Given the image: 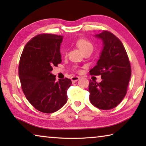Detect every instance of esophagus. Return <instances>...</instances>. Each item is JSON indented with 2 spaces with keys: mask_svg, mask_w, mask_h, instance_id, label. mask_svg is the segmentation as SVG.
<instances>
[{
  "mask_svg": "<svg viewBox=\"0 0 146 146\" xmlns=\"http://www.w3.org/2000/svg\"><path fill=\"white\" fill-rule=\"evenodd\" d=\"M79 79H80L79 76H73V77H71V81H72L73 82H75L76 81H78Z\"/></svg>",
  "mask_w": 146,
  "mask_h": 146,
  "instance_id": "esophagus-1",
  "label": "esophagus"
}]
</instances>
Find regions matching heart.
<instances>
[{
  "label": "heart",
  "mask_w": 146,
  "mask_h": 146,
  "mask_svg": "<svg viewBox=\"0 0 146 146\" xmlns=\"http://www.w3.org/2000/svg\"><path fill=\"white\" fill-rule=\"evenodd\" d=\"M76 45L78 48L80 49L82 52H84L85 51L93 49V45L90 41L86 40L85 38H80L76 41Z\"/></svg>",
  "instance_id": "obj_1"
}]
</instances>
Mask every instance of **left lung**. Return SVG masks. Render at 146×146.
Listing matches in <instances>:
<instances>
[{
  "label": "left lung",
  "mask_w": 146,
  "mask_h": 146,
  "mask_svg": "<svg viewBox=\"0 0 146 146\" xmlns=\"http://www.w3.org/2000/svg\"><path fill=\"white\" fill-rule=\"evenodd\" d=\"M95 36L102 40L103 48L90 74L100 75L102 80L99 83L90 80V100L97 108L108 110L119 104L126 95L131 69L126 51L115 35L104 31Z\"/></svg>",
  "instance_id": "8db88e82"
}]
</instances>
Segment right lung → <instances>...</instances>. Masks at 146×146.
Here are the masks:
<instances>
[{"label": "right lung", "instance_id": "add662e5", "mask_svg": "<svg viewBox=\"0 0 146 146\" xmlns=\"http://www.w3.org/2000/svg\"><path fill=\"white\" fill-rule=\"evenodd\" d=\"M63 36L40 34L26 44L20 58L19 76L28 100L45 113L58 111L67 102L70 79L58 81L51 73L53 66L61 63L60 45Z\"/></svg>", "mask_w": 146, "mask_h": 146}]
</instances>
